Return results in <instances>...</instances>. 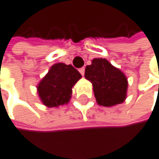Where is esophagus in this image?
I'll list each match as a JSON object with an SVG mask.
<instances>
[{"label": "esophagus", "instance_id": "34e87169", "mask_svg": "<svg viewBox=\"0 0 159 159\" xmlns=\"http://www.w3.org/2000/svg\"><path fill=\"white\" fill-rule=\"evenodd\" d=\"M79 71H80V73L82 74V75H84L85 74V68L83 67V68H80L79 69Z\"/></svg>", "mask_w": 159, "mask_h": 159}]
</instances>
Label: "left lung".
<instances>
[{
    "mask_svg": "<svg viewBox=\"0 0 159 159\" xmlns=\"http://www.w3.org/2000/svg\"><path fill=\"white\" fill-rule=\"evenodd\" d=\"M85 78L92 83L98 104L105 107L122 103L127 98L128 79L105 58H94L85 70Z\"/></svg>",
    "mask_w": 159,
    "mask_h": 159,
    "instance_id": "left-lung-1",
    "label": "left lung"
}]
</instances>
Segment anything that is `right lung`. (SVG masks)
I'll return each instance as SVG.
<instances>
[{
	"instance_id": "obj_1",
	"label": "right lung",
	"mask_w": 159,
	"mask_h": 159,
	"mask_svg": "<svg viewBox=\"0 0 159 159\" xmlns=\"http://www.w3.org/2000/svg\"><path fill=\"white\" fill-rule=\"evenodd\" d=\"M82 77L71 65L54 64L37 87L42 102L47 107H58L70 102L72 87Z\"/></svg>"
}]
</instances>
